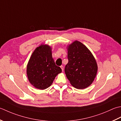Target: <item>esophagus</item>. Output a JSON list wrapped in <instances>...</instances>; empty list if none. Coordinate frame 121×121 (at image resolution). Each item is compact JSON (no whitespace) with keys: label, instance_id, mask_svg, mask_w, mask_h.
I'll return each mask as SVG.
<instances>
[{"label":"esophagus","instance_id":"34e87169","mask_svg":"<svg viewBox=\"0 0 121 121\" xmlns=\"http://www.w3.org/2000/svg\"><path fill=\"white\" fill-rule=\"evenodd\" d=\"M60 67L61 69V70H62V71H63V70H64V66L61 65V66H60Z\"/></svg>","mask_w":121,"mask_h":121}]
</instances>
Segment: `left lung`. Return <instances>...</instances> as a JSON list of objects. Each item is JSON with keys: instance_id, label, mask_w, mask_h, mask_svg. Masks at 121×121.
<instances>
[{"instance_id": "8db88e82", "label": "left lung", "mask_w": 121, "mask_h": 121, "mask_svg": "<svg viewBox=\"0 0 121 121\" xmlns=\"http://www.w3.org/2000/svg\"><path fill=\"white\" fill-rule=\"evenodd\" d=\"M68 63L65 73L70 84L78 89L89 87L97 75L98 66L91 52L85 45L75 41L67 46Z\"/></svg>"}]
</instances>
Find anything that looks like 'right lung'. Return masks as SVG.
I'll return each instance as SVG.
<instances>
[{
  "mask_svg": "<svg viewBox=\"0 0 121 121\" xmlns=\"http://www.w3.org/2000/svg\"><path fill=\"white\" fill-rule=\"evenodd\" d=\"M52 48L41 44L34 51L27 65L26 73L32 85L40 90L48 88L54 79L61 72L52 57Z\"/></svg>",
  "mask_w": 121,
  "mask_h": 121,
  "instance_id": "obj_1",
  "label": "right lung"
}]
</instances>
